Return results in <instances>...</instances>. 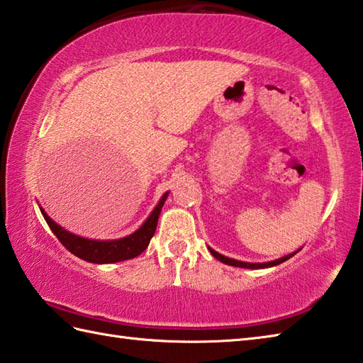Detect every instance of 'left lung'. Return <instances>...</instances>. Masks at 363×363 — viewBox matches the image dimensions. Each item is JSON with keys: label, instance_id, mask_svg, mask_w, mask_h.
<instances>
[{"label": "left lung", "instance_id": "left-lung-1", "mask_svg": "<svg viewBox=\"0 0 363 363\" xmlns=\"http://www.w3.org/2000/svg\"><path fill=\"white\" fill-rule=\"evenodd\" d=\"M209 251H211V254H212V256H213L215 259H218L220 262H223V264H226V265H233V267H240V268H268V267H274V265H279V264H282V262H285V260L290 259V257L293 256V254H289V256L281 257V259L273 260V262H267V264H246V262L234 260V259H229V257L221 256V254H218L217 251H213L212 248H209Z\"/></svg>", "mask_w": 363, "mask_h": 363}]
</instances>
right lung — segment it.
I'll list each match as a JSON object with an SVG mask.
<instances>
[{"mask_svg": "<svg viewBox=\"0 0 363 363\" xmlns=\"http://www.w3.org/2000/svg\"><path fill=\"white\" fill-rule=\"evenodd\" d=\"M168 194L162 196L156 209L143 223V226L135 230L134 234H130L125 238H120V240H112V242H98V240H89V238H82L78 235H73L67 233L65 229L57 226L45 211L40 207L43 218L48 223L50 229L57 237V240L62 243L65 248L74 254L76 257L82 260L91 262V264H113V262H121L128 259H134L138 254H142L146 248H148L150 240L152 238L154 233H156L157 228V220L159 213L162 211V206H164Z\"/></svg>", "mask_w": 363, "mask_h": 363, "instance_id": "right-lung-1", "label": "right lung"}]
</instances>
